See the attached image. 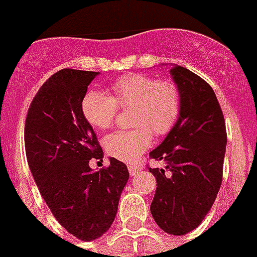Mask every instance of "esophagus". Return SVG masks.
I'll return each instance as SVG.
<instances>
[{
	"label": "esophagus",
	"mask_w": 257,
	"mask_h": 257,
	"mask_svg": "<svg viewBox=\"0 0 257 257\" xmlns=\"http://www.w3.org/2000/svg\"><path fill=\"white\" fill-rule=\"evenodd\" d=\"M128 170H129V174L133 176V175H136L139 171H142V166H139V164H129Z\"/></svg>",
	"instance_id": "esophagus-1"
}]
</instances>
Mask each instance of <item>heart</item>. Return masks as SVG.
Wrapping results in <instances>:
<instances>
[{
    "label": "heart",
    "instance_id": "1",
    "mask_svg": "<svg viewBox=\"0 0 257 257\" xmlns=\"http://www.w3.org/2000/svg\"><path fill=\"white\" fill-rule=\"evenodd\" d=\"M131 131H117L105 139L107 154L122 162L135 160L150 148L152 133L167 135L179 118L182 95L172 81L144 74H126L117 78L109 94L90 91L82 101V113L93 128H110L118 109H131Z\"/></svg>",
    "mask_w": 257,
    "mask_h": 257
}]
</instances>
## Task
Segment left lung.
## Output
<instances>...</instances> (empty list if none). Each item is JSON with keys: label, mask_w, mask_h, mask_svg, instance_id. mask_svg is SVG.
Segmentation results:
<instances>
[{"label": "left lung", "mask_w": 257, "mask_h": 257, "mask_svg": "<svg viewBox=\"0 0 257 257\" xmlns=\"http://www.w3.org/2000/svg\"><path fill=\"white\" fill-rule=\"evenodd\" d=\"M179 87V118L150 158L164 168H150L156 178L151 213L166 233L182 236L197 228L214 203L222 182L226 129L210 85L190 70L172 66ZM168 174H165V171Z\"/></svg>", "instance_id": "left-lung-1"}]
</instances>
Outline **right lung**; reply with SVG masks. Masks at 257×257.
<instances>
[{
	"instance_id": "1",
	"label": "right lung",
	"mask_w": 257,
	"mask_h": 257,
	"mask_svg": "<svg viewBox=\"0 0 257 257\" xmlns=\"http://www.w3.org/2000/svg\"><path fill=\"white\" fill-rule=\"evenodd\" d=\"M98 72L64 68L32 99L25 121L27 160L39 191L58 222L82 241L107 232L129 179L122 162L93 171L103 152L82 113V101Z\"/></svg>"
}]
</instances>
